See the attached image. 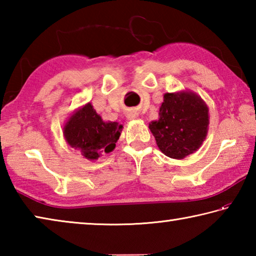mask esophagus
<instances>
[{
    "mask_svg": "<svg viewBox=\"0 0 256 256\" xmlns=\"http://www.w3.org/2000/svg\"><path fill=\"white\" fill-rule=\"evenodd\" d=\"M128 120H134V118H138V114L136 112H128Z\"/></svg>",
    "mask_w": 256,
    "mask_h": 256,
    "instance_id": "esophagus-1",
    "label": "esophagus"
}]
</instances>
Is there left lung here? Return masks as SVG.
I'll list each match as a JSON object with an SVG mask.
<instances>
[{
	"mask_svg": "<svg viewBox=\"0 0 256 256\" xmlns=\"http://www.w3.org/2000/svg\"><path fill=\"white\" fill-rule=\"evenodd\" d=\"M209 125V108L192 92H167L159 120L149 124L158 148L172 159H183L200 148Z\"/></svg>",
	"mask_w": 256,
	"mask_h": 256,
	"instance_id": "1",
	"label": "left lung"
}]
</instances>
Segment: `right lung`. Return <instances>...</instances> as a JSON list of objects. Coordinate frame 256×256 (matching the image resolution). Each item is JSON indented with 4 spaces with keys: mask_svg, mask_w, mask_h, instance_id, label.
<instances>
[{
    "mask_svg": "<svg viewBox=\"0 0 256 256\" xmlns=\"http://www.w3.org/2000/svg\"><path fill=\"white\" fill-rule=\"evenodd\" d=\"M122 128L118 122H104L88 102L68 118L63 134L68 146L80 150L84 158L96 160L115 149Z\"/></svg>",
    "mask_w": 256,
    "mask_h": 256,
    "instance_id": "obj_1",
    "label": "right lung"
}]
</instances>
